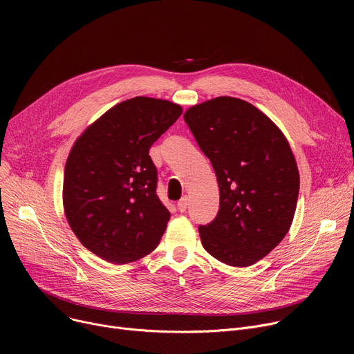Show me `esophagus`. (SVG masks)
Listing matches in <instances>:
<instances>
[{
    "label": "esophagus",
    "mask_w": 354,
    "mask_h": 354,
    "mask_svg": "<svg viewBox=\"0 0 354 354\" xmlns=\"http://www.w3.org/2000/svg\"><path fill=\"white\" fill-rule=\"evenodd\" d=\"M188 205H189L188 198H187V196L182 198V199L178 202V209H179V212H185V211H187Z\"/></svg>",
    "instance_id": "34e87169"
}]
</instances>
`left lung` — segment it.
Masks as SVG:
<instances>
[{
  "label": "left lung",
  "instance_id": "1",
  "mask_svg": "<svg viewBox=\"0 0 354 354\" xmlns=\"http://www.w3.org/2000/svg\"><path fill=\"white\" fill-rule=\"evenodd\" d=\"M219 187V211L199 227L202 245L232 267H250L268 255L290 231L300 174L291 146L254 104L219 96L183 115Z\"/></svg>",
  "mask_w": 354,
  "mask_h": 354
}]
</instances>
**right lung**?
Segmentation results:
<instances>
[{"label": "right lung", "instance_id": "right-lung-1", "mask_svg": "<svg viewBox=\"0 0 354 354\" xmlns=\"http://www.w3.org/2000/svg\"><path fill=\"white\" fill-rule=\"evenodd\" d=\"M182 115V107L138 96L88 124L70 149L63 208L80 243L111 264L152 252L171 218L156 196L149 149Z\"/></svg>", "mask_w": 354, "mask_h": 354}]
</instances>
